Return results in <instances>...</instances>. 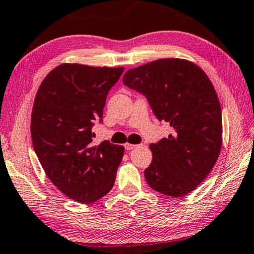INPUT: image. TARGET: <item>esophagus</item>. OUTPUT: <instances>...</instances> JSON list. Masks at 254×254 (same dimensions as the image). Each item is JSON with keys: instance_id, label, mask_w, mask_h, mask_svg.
<instances>
[{"instance_id": "esophagus-1", "label": "esophagus", "mask_w": 254, "mask_h": 254, "mask_svg": "<svg viewBox=\"0 0 254 254\" xmlns=\"http://www.w3.org/2000/svg\"><path fill=\"white\" fill-rule=\"evenodd\" d=\"M136 147H137V145H134V144H130V143L125 144V148H126L127 151H131V149H134Z\"/></svg>"}]
</instances>
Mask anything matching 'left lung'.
I'll list each match as a JSON object with an SVG mask.
<instances>
[{"mask_svg":"<svg viewBox=\"0 0 254 254\" xmlns=\"http://www.w3.org/2000/svg\"><path fill=\"white\" fill-rule=\"evenodd\" d=\"M128 88L144 94L155 117L173 132L149 148L145 180L157 192L182 197L205 180L222 148V109L206 73L189 61L163 58L128 69Z\"/></svg>","mask_w":254,"mask_h":254,"instance_id":"obj_1","label":"left lung"}]
</instances>
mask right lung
Wrapping results in <instances>:
<instances>
[{
	"label": "right lung",
	"instance_id": "1",
	"mask_svg": "<svg viewBox=\"0 0 254 254\" xmlns=\"http://www.w3.org/2000/svg\"><path fill=\"white\" fill-rule=\"evenodd\" d=\"M124 67L62 64L44 78L31 114L33 149L49 180L65 196L91 203L109 192L125 148L93 145L107 94Z\"/></svg>",
	"mask_w": 254,
	"mask_h": 254
}]
</instances>
